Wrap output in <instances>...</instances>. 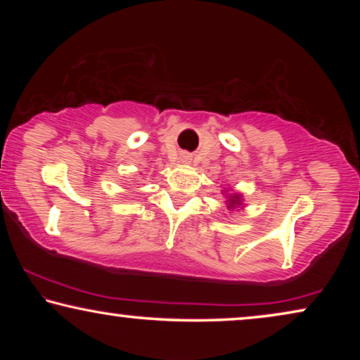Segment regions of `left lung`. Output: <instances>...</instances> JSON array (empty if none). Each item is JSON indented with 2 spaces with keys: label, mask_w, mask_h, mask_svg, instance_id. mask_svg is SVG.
<instances>
[{
  "label": "left lung",
  "mask_w": 360,
  "mask_h": 360,
  "mask_svg": "<svg viewBox=\"0 0 360 360\" xmlns=\"http://www.w3.org/2000/svg\"><path fill=\"white\" fill-rule=\"evenodd\" d=\"M240 205V196L239 195H229V208Z\"/></svg>",
  "instance_id": "left-lung-1"
}]
</instances>
